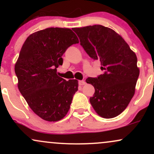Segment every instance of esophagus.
Here are the masks:
<instances>
[{
	"label": "esophagus",
	"mask_w": 154,
	"mask_h": 154,
	"mask_svg": "<svg viewBox=\"0 0 154 154\" xmlns=\"http://www.w3.org/2000/svg\"><path fill=\"white\" fill-rule=\"evenodd\" d=\"M79 85H85V82L84 80L79 81Z\"/></svg>",
	"instance_id": "esophagus-1"
}]
</instances>
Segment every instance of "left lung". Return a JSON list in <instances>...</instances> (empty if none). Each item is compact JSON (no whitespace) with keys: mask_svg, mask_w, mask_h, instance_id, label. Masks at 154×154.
Here are the masks:
<instances>
[{"mask_svg":"<svg viewBox=\"0 0 154 154\" xmlns=\"http://www.w3.org/2000/svg\"><path fill=\"white\" fill-rule=\"evenodd\" d=\"M80 44L92 59L100 61L103 75L88 77L95 88L90 98L92 106L101 117L111 119L128 107L135 95L140 74L137 56L121 35L100 24L73 28Z\"/></svg>","mask_w":154,"mask_h":154,"instance_id":"obj_1","label":"left lung"}]
</instances>
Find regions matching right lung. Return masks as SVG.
I'll list each match as a JSON object with an SVG mask.
<instances>
[{
  "label": "right lung",
  "mask_w": 154,
  "mask_h": 154,
  "mask_svg": "<svg viewBox=\"0 0 154 154\" xmlns=\"http://www.w3.org/2000/svg\"><path fill=\"white\" fill-rule=\"evenodd\" d=\"M79 43L69 28L50 27L32 33L23 44L15 63L18 88L35 114L48 122L62 119L69 110L78 80L57 75L62 56Z\"/></svg>",
  "instance_id": "obj_1"
}]
</instances>
